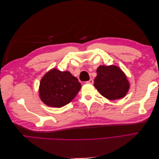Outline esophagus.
<instances>
[{"label": "esophagus", "mask_w": 159, "mask_h": 159, "mask_svg": "<svg viewBox=\"0 0 159 159\" xmlns=\"http://www.w3.org/2000/svg\"><path fill=\"white\" fill-rule=\"evenodd\" d=\"M86 84H93V80L92 79H90L89 81H86Z\"/></svg>", "instance_id": "obj_1"}]
</instances>
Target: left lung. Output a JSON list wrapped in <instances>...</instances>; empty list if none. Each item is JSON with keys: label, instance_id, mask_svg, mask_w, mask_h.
I'll return each mask as SVG.
<instances>
[{"label": "left lung", "instance_id": "left-lung-1", "mask_svg": "<svg viewBox=\"0 0 159 159\" xmlns=\"http://www.w3.org/2000/svg\"><path fill=\"white\" fill-rule=\"evenodd\" d=\"M94 87L103 97L109 100L122 99L130 88V84L123 71L119 67L102 65L97 69Z\"/></svg>", "mask_w": 159, "mask_h": 159}]
</instances>
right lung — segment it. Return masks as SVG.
<instances>
[{"label":"right lung","mask_w":159,"mask_h":159,"mask_svg":"<svg viewBox=\"0 0 159 159\" xmlns=\"http://www.w3.org/2000/svg\"><path fill=\"white\" fill-rule=\"evenodd\" d=\"M81 88L78 80L70 71L52 68L42 78L38 91L43 103L59 108L70 103Z\"/></svg>","instance_id":"add662e5"}]
</instances>
